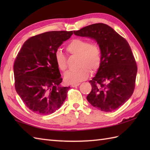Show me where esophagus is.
<instances>
[{
    "instance_id": "34e87169",
    "label": "esophagus",
    "mask_w": 150,
    "mask_h": 150,
    "mask_svg": "<svg viewBox=\"0 0 150 150\" xmlns=\"http://www.w3.org/2000/svg\"><path fill=\"white\" fill-rule=\"evenodd\" d=\"M80 85V83H77V84H71V87H77Z\"/></svg>"
}]
</instances>
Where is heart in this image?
<instances>
[{"label": "heart", "mask_w": 150, "mask_h": 150, "mask_svg": "<svg viewBox=\"0 0 150 150\" xmlns=\"http://www.w3.org/2000/svg\"><path fill=\"white\" fill-rule=\"evenodd\" d=\"M67 52L70 55L78 57V69L69 71L64 75V81L68 84H77L86 79L91 73L96 72L101 64V52L97 44H90L89 41L75 39L72 40L66 46ZM57 66L62 71L67 69L66 57L60 52L55 53Z\"/></svg>", "instance_id": "b5f03b06"}]
</instances>
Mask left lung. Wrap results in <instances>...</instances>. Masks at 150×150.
Masks as SVG:
<instances>
[{
  "instance_id": "obj_1",
  "label": "left lung",
  "mask_w": 150,
  "mask_h": 150,
  "mask_svg": "<svg viewBox=\"0 0 150 150\" xmlns=\"http://www.w3.org/2000/svg\"><path fill=\"white\" fill-rule=\"evenodd\" d=\"M74 34L95 40L101 52L100 66L90 81L92 88L88 101L101 111L117 110L131 97L135 89L137 67L129 44L103 23L89 25Z\"/></svg>"
}]
</instances>
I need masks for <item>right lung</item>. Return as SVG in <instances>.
Listing matches in <instances>:
<instances>
[{
	"label": "right lung",
	"instance_id": "add662e5",
	"mask_svg": "<svg viewBox=\"0 0 150 150\" xmlns=\"http://www.w3.org/2000/svg\"><path fill=\"white\" fill-rule=\"evenodd\" d=\"M73 31H53L37 35L22 45L13 66L15 90L26 107L40 115H50L60 108L70 87L62 79L55 53Z\"/></svg>",
	"mask_w": 150,
	"mask_h": 150
}]
</instances>
